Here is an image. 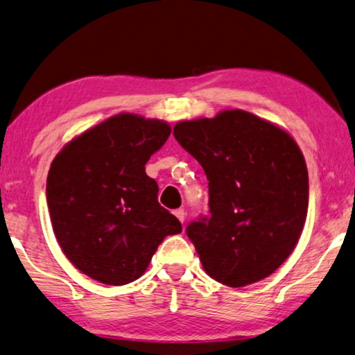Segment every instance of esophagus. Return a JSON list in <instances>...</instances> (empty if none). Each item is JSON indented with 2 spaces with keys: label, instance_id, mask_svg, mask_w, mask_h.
I'll use <instances>...</instances> for the list:
<instances>
[{
  "label": "esophagus",
  "instance_id": "obj_1",
  "mask_svg": "<svg viewBox=\"0 0 355 355\" xmlns=\"http://www.w3.org/2000/svg\"><path fill=\"white\" fill-rule=\"evenodd\" d=\"M173 214L177 216V219L180 220L182 224H183V222H185V219H187V212H185V209H177V211L173 212Z\"/></svg>",
  "mask_w": 355,
  "mask_h": 355
}]
</instances>
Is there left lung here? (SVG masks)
<instances>
[{
	"mask_svg": "<svg viewBox=\"0 0 355 355\" xmlns=\"http://www.w3.org/2000/svg\"><path fill=\"white\" fill-rule=\"evenodd\" d=\"M175 139L205 168L209 216L187 227L212 279L242 287L294 252L309 209V172L289 133L253 113L180 121Z\"/></svg>",
	"mask_w": 355,
	"mask_h": 355,
	"instance_id": "obj_1",
	"label": "left lung"
}]
</instances>
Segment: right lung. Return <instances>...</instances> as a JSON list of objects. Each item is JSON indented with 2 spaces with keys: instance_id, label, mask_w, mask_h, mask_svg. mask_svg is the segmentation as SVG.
Here are the masks:
<instances>
[{
  "instance_id": "obj_1",
  "label": "right lung",
  "mask_w": 355,
  "mask_h": 355,
  "mask_svg": "<svg viewBox=\"0 0 355 355\" xmlns=\"http://www.w3.org/2000/svg\"><path fill=\"white\" fill-rule=\"evenodd\" d=\"M170 131L165 121L120 113L74 138L51 162L46 202L55 237L66 258L102 284L136 281L162 240L182 232L144 167Z\"/></svg>"
}]
</instances>
